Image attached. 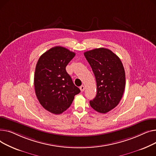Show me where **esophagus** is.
<instances>
[{
    "instance_id": "esophagus-1",
    "label": "esophagus",
    "mask_w": 156,
    "mask_h": 156,
    "mask_svg": "<svg viewBox=\"0 0 156 156\" xmlns=\"http://www.w3.org/2000/svg\"><path fill=\"white\" fill-rule=\"evenodd\" d=\"M80 90H81V92H83V91L84 90V89H85V87L82 85V86H81L80 87Z\"/></svg>"
}]
</instances>
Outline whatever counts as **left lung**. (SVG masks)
Wrapping results in <instances>:
<instances>
[{
    "label": "left lung",
    "instance_id": "8db88e82",
    "mask_svg": "<svg viewBox=\"0 0 156 156\" xmlns=\"http://www.w3.org/2000/svg\"><path fill=\"white\" fill-rule=\"evenodd\" d=\"M94 74L97 94L90 101L95 111L106 113L115 108L123 96L125 73L122 61L110 50L99 48L84 52Z\"/></svg>",
    "mask_w": 156,
    "mask_h": 156
}]
</instances>
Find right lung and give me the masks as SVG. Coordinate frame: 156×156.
I'll return each mask as SVG.
<instances>
[{
    "instance_id": "1",
    "label": "right lung",
    "mask_w": 156,
    "mask_h": 156,
    "mask_svg": "<svg viewBox=\"0 0 156 156\" xmlns=\"http://www.w3.org/2000/svg\"><path fill=\"white\" fill-rule=\"evenodd\" d=\"M75 55L58 46L44 52L36 64L35 93L41 105L51 113L59 115L67 110L80 91L66 69Z\"/></svg>"
}]
</instances>
